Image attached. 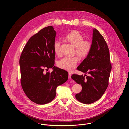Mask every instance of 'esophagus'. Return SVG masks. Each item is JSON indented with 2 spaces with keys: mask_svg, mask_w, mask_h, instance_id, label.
<instances>
[{
  "mask_svg": "<svg viewBox=\"0 0 129 129\" xmlns=\"http://www.w3.org/2000/svg\"><path fill=\"white\" fill-rule=\"evenodd\" d=\"M71 74L70 73H68V79H71Z\"/></svg>",
  "mask_w": 129,
  "mask_h": 129,
  "instance_id": "34e87169",
  "label": "esophagus"
}]
</instances>
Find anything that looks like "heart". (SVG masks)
<instances>
[{"instance_id": "b5f03b06", "label": "heart", "mask_w": 129, "mask_h": 129, "mask_svg": "<svg viewBox=\"0 0 129 129\" xmlns=\"http://www.w3.org/2000/svg\"><path fill=\"white\" fill-rule=\"evenodd\" d=\"M65 39L75 46V52L82 58H85L89 54L91 48V42L87 40H84L83 35L78 30H73L68 33L65 36ZM61 42L56 40L53 45L54 51L57 55L60 54ZM79 62L77 56L73 57H65L58 62L59 67L69 71L73 70L76 67Z\"/></svg>"}]
</instances>
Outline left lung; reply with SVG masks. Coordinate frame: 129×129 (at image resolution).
Instances as JSON below:
<instances>
[{"mask_svg": "<svg viewBox=\"0 0 129 129\" xmlns=\"http://www.w3.org/2000/svg\"><path fill=\"white\" fill-rule=\"evenodd\" d=\"M92 48L77 69L86 75L73 74L71 79L81 85L82 90L76 95V99L84 104H91L100 99L104 94L109 84L112 66L110 62L108 45L99 31L93 29Z\"/></svg>", "mask_w": 129, "mask_h": 129, "instance_id": "8db88e82", "label": "left lung"}]
</instances>
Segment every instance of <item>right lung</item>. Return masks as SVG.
Segmentation results:
<instances>
[{
    "label": "right lung",
    "instance_id": "1",
    "mask_svg": "<svg viewBox=\"0 0 129 129\" xmlns=\"http://www.w3.org/2000/svg\"><path fill=\"white\" fill-rule=\"evenodd\" d=\"M56 31L46 27L30 38L19 60L21 84L26 95L35 103L44 105L56 97L57 87L68 79V72L54 66L53 43ZM52 68L51 73L44 70Z\"/></svg>",
    "mask_w": 129,
    "mask_h": 129
}]
</instances>
